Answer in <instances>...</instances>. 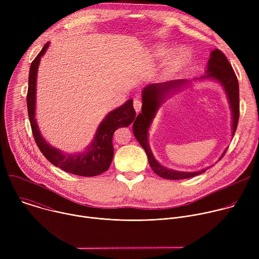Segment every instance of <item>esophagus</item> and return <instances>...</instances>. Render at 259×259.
Masks as SVG:
<instances>
[{
	"label": "esophagus",
	"instance_id": "obj_1",
	"mask_svg": "<svg viewBox=\"0 0 259 259\" xmlns=\"http://www.w3.org/2000/svg\"><path fill=\"white\" fill-rule=\"evenodd\" d=\"M141 101L139 100V99H134V101H133V106H134V109H135V112L136 113H139L140 112V109H141Z\"/></svg>",
	"mask_w": 259,
	"mask_h": 259
}]
</instances>
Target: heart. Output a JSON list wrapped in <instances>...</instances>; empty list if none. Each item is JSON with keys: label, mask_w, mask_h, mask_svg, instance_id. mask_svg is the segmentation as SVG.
<instances>
[{"label": "heart", "mask_w": 259, "mask_h": 259, "mask_svg": "<svg viewBox=\"0 0 259 259\" xmlns=\"http://www.w3.org/2000/svg\"><path fill=\"white\" fill-rule=\"evenodd\" d=\"M157 51H158V54H165V53L168 52V50H167L166 48H159ZM184 60H186V54H184V53H180V54H178L177 56H175V58H174L173 61H172V65H173V66L179 65V64H181Z\"/></svg>", "instance_id": "obj_1"}]
</instances>
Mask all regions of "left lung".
<instances>
[{
  "label": "left lung",
  "mask_w": 259,
  "mask_h": 259,
  "mask_svg": "<svg viewBox=\"0 0 259 259\" xmlns=\"http://www.w3.org/2000/svg\"><path fill=\"white\" fill-rule=\"evenodd\" d=\"M206 79L214 80L224 87L232 109V134L235 135L240 117L239 82L227 56L218 49H215L211 52L207 65L206 75L200 78V80ZM187 85H189V81L187 80H175L165 83H155L147 85L142 90L141 113L137 116L133 123V134L137 141L140 143V145L143 147V150L145 151L153 171L160 177L165 179H186L197 176L208 169L205 168L195 172H184L168 169L161 165L155 159L149 144V129L158 113V109L165 101V99L169 97V95L174 94V92L179 91L181 88L186 87ZM226 152L227 150L224 152L223 155H221L220 159L225 156Z\"/></svg>",
  "instance_id": "obj_1"
}]
</instances>
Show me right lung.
<instances>
[{"label":"right lung","mask_w":259,"mask_h":259,"mask_svg":"<svg viewBox=\"0 0 259 259\" xmlns=\"http://www.w3.org/2000/svg\"><path fill=\"white\" fill-rule=\"evenodd\" d=\"M48 47L49 42L45 44L29 67L26 104L34 141L45 158L61 170L85 177L99 175L106 171L112 163L114 157V146L112 141L114 132L121 127H128L135 119L136 114L133 107V100H127L123 105L106 115L98 126L91 144L86 147L84 152L78 154H65L56 147L51 146L42 136L34 117L36 73H38L41 57L45 54Z\"/></svg>","instance_id":"1"}]
</instances>
